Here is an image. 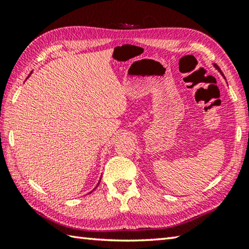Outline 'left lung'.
<instances>
[{
    "label": "left lung",
    "instance_id": "8db88e82",
    "mask_svg": "<svg viewBox=\"0 0 249 249\" xmlns=\"http://www.w3.org/2000/svg\"><path fill=\"white\" fill-rule=\"evenodd\" d=\"M214 66H215V68H216V69H217V70H218V71H220V72H221V73H222V71H221V69H220V67H218V66H217V65H214Z\"/></svg>",
    "mask_w": 249,
    "mask_h": 249
}]
</instances>
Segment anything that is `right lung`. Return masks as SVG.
<instances>
[{"label":"right lung","instance_id":"1","mask_svg":"<svg viewBox=\"0 0 249 249\" xmlns=\"http://www.w3.org/2000/svg\"><path fill=\"white\" fill-rule=\"evenodd\" d=\"M100 181H101V180H100ZM99 183H100V182H99ZM99 183H98V185H99Z\"/></svg>","mask_w":249,"mask_h":249}]
</instances>
